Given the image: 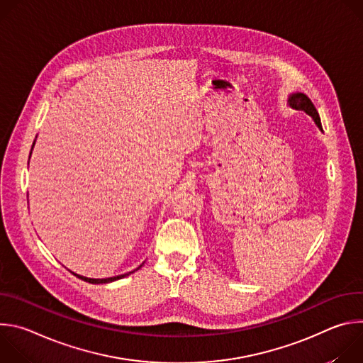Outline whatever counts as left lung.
Listing matches in <instances>:
<instances>
[{"label": "left lung", "instance_id": "left-lung-1", "mask_svg": "<svg viewBox=\"0 0 363 363\" xmlns=\"http://www.w3.org/2000/svg\"><path fill=\"white\" fill-rule=\"evenodd\" d=\"M289 105L296 109V111H303L306 112L308 116H312L315 123L318 125V128L320 130L322 129V122H320V118H319V113L315 108V105L312 103V100H310L304 93H293L289 96Z\"/></svg>", "mask_w": 363, "mask_h": 363}]
</instances>
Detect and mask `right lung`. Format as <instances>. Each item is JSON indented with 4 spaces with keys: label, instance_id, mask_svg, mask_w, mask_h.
<instances>
[{
    "label": "right lung",
    "instance_id": "add662e5",
    "mask_svg": "<svg viewBox=\"0 0 363 363\" xmlns=\"http://www.w3.org/2000/svg\"><path fill=\"white\" fill-rule=\"evenodd\" d=\"M33 146H34V143H33ZM33 149V147H31ZM31 155V153H30ZM142 266H139L136 270H139ZM135 272V270H133ZM133 272H129V273H125V274H121V276H115V277H109V279H89V277H84V276H80V274H76V273H73L76 277H79L80 280H83V281H87V283H91V284H100V283H111V281H115V280H119V279H123V277H126V276H129L130 273H133Z\"/></svg>",
    "mask_w": 363,
    "mask_h": 363
}]
</instances>
